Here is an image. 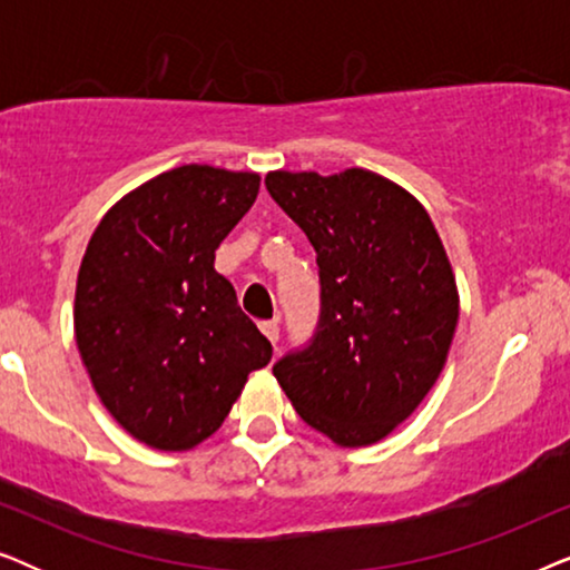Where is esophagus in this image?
Returning <instances> with one entry per match:
<instances>
[{
    "instance_id": "34e87169",
    "label": "esophagus",
    "mask_w": 570,
    "mask_h": 570,
    "mask_svg": "<svg viewBox=\"0 0 570 570\" xmlns=\"http://www.w3.org/2000/svg\"><path fill=\"white\" fill-rule=\"evenodd\" d=\"M259 330L264 332V337H267L272 345H277V340H279V324L277 322H262Z\"/></svg>"
}]
</instances>
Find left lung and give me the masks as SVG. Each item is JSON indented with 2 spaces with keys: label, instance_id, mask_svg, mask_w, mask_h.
Segmentation results:
<instances>
[{
  "label": "left lung",
  "instance_id": "8db88e82",
  "mask_svg": "<svg viewBox=\"0 0 570 570\" xmlns=\"http://www.w3.org/2000/svg\"><path fill=\"white\" fill-rule=\"evenodd\" d=\"M269 197L318 264V322L272 365L298 415L342 446L376 443L439 379L459 298L446 252L415 197L371 170H275Z\"/></svg>",
  "mask_w": 570,
  "mask_h": 570
}]
</instances>
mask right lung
I'll return each instance as SVG.
<instances>
[{"label": "right lung", "mask_w": 570, "mask_h": 570, "mask_svg": "<svg viewBox=\"0 0 570 570\" xmlns=\"http://www.w3.org/2000/svg\"><path fill=\"white\" fill-rule=\"evenodd\" d=\"M256 194V174L191 163L139 186L92 233L77 347L100 402L147 446H197L269 363V340L215 272V248Z\"/></svg>", "instance_id": "1"}]
</instances>
